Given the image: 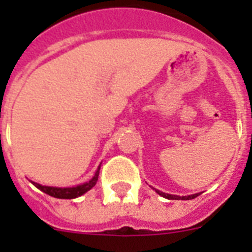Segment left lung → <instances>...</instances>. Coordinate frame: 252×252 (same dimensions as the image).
Masks as SVG:
<instances>
[{
	"instance_id": "8db88e82",
	"label": "left lung",
	"mask_w": 252,
	"mask_h": 252,
	"mask_svg": "<svg viewBox=\"0 0 252 252\" xmlns=\"http://www.w3.org/2000/svg\"><path fill=\"white\" fill-rule=\"evenodd\" d=\"M155 192H157L158 194H160V195H161V197L166 198V199H183V201H188V199H193V198L198 197V194H193V195H186V197H179V195L166 194V193H162V192H160V190H158V189H155Z\"/></svg>"
}]
</instances>
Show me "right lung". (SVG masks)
<instances>
[{
	"label": "right lung",
	"instance_id": "1",
	"mask_svg": "<svg viewBox=\"0 0 252 252\" xmlns=\"http://www.w3.org/2000/svg\"><path fill=\"white\" fill-rule=\"evenodd\" d=\"M99 168H101V166H98V169H97V171H95V175L90 180V182H88V183H84L82 184V186L72 187V188H55V187L40 186V184L34 183V182H31V183L34 184L37 189L43 190L44 193L51 195V197L59 198V199H73V198H77L79 197V195L84 194V193L88 192L90 189H92L93 187L95 186L97 180H98Z\"/></svg>",
	"mask_w": 252,
	"mask_h": 252
}]
</instances>
